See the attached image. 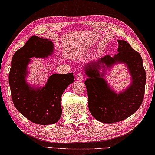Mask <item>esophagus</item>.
<instances>
[{"label":"esophagus","mask_w":155,"mask_h":155,"mask_svg":"<svg viewBox=\"0 0 155 155\" xmlns=\"http://www.w3.org/2000/svg\"><path fill=\"white\" fill-rule=\"evenodd\" d=\"M84 74L81 72H79L77 74V79L78 81H81L82 80H84Z\"/></svg>","instance_id":"obj_1"}]
</instances>
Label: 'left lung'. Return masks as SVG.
<instances>
[{
	"instance_id": "left-lung-1",
	"label": "left lung",
	"mask_w": 155,
	"mask_h": 155,
	"mask_svg": "<svg viewBox=\"0 0 155 155\" xmlns=\"http://www.w3.org/2000/svg\"><path fill=\"white\" fill-rule=\"evenodd\" d=\"M119 53L113 58L105 55L84 67L88 78L85 81L88 98V108L96 120L112 124L123 121L134 114L142 104L145 95L146 73L140 53L128 43L117 40ZM117 63L127 65L132 82L123 92H114L104 78L105 68ZM104 69L102 73L99 70Z\"/></svg>"
}]
</instances>
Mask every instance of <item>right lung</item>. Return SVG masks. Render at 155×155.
Wrapping results in <instances>:
<instances>
[{
	"mask_svg": "<svg viewBox=\"0 0 155 155\" xmlns=\"http://www.w3.org/2000/svg\"><path fill=\"white\" fill-rule=\"evenodd\" d=\"M53 51L54 44L51 40L33 36L15 52L11 61L9 84L14 105L27 119L40 125H49L59 121L62 112L61 97L67 87L74 81L72 73L53 74L43 88H33L27 84L26 77L30 58H48Z\"/></svg>",
	"mask_w": 155,
	"mask_h": 155,
	"instance_id": "add662e5",
	"label": "right lung"
}]
</instances>
